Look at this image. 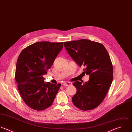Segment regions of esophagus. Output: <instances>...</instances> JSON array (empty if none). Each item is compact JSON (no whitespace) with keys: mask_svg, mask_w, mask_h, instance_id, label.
Instances as JSON below:
<instances>
[{"mask_svg":"<svg viewBox=\"0 0 132 132\" xmlns=\"http://www.w3.org/2000/svg\"><path fill=\"white\" fill-rule=\"evenodd\" d=\"M72 85V83L70 82H65L63 84V85L65 86H69Z\"/></svg>","mask_w":132,"mask_h":132,"instance_id":"1","label":"esophagus"}]
</instances>
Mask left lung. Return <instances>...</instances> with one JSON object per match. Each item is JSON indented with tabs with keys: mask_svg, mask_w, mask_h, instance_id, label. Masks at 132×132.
Wrapping results in <instances>:
<instances>
[{
	"mask_svg": "<svg viewBox=\"0 0 132 132\" xmlns=\"http://www.w3.org/2000/svg\"><path fill=\"white\" fill-rule=\"evenodd\" d=\"M64 46L74 61L85 67L83 72L89 76V81L83 84L73 83L77 93L72 102L80 110H93L103 101L113 81V68L109 53L102 44L88 39L66 42Z\"/></svg>",
	"mask_w": 132,
	"mask_h": 132,
	"instance_id": "obj_1",
	"label": "left lung"
}]
</instances>
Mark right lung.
<instances>
[{
    "mask_svg": "<svg viewBox=\"0 0 132 132\" xmlns=\"http://www.w3.org/2000/svg\"><path fill=\"white\" fill-rule=\"evenodd\" d=\"M63 42H39L23 49L16 66L15 78L20 96L25 103L36 111L50 106L61 84L45 82L47 74L62 50Z\"/></svg>",
    "mask_w": 132,
    "mask_h": 132,
    "instance_id": "add662e5",
    "label": "right lung"
}]
</instances>
